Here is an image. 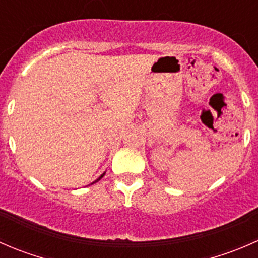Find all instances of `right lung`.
Wrapping results in <instances>:
<instances>
[{
  "mask_svg": "<svg viewBox=\"0 0 258 258\" xmlns=\"http://www.w3.org/2000/svg\"><path fill=\"white\" fill-rule=\"evenodd\" d=\"M105 173H106V172H103V173H102V175H101V176H100V177H98L97 179H96V181H93V182H92V183H91V184H93V183H96V182H98V181H100V179H101V178H102V177H103V176H105Z\"/></svg>",
  "mask_w": 258,
  "mask_h": 258,
  "instance_id": "obj_1",
  "label": "right lung"
}]
</instances>
